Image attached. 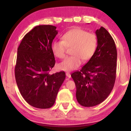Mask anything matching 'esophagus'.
Listing matches in <instances>:
<instances>
[{"label":"esophagus","instance_id":"esophagus-1","mask_svg":"<svg viewBox=\"0 0 131 131\" xmlns=\"http://www.w3.org/2000/svg\"><path fill=\"white\" fill-rule=\"evenodd\" d=\"M66 76H67L68 77H69V78H70V77H71V74H70V73L66 72Z\"/></svg>","mask_w":131,"mask_h":131}]
</instances>
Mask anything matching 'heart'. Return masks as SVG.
<instances>
[{"label": "heart", "instance_id": "heart-1", "mask_svg": "<svg viewBox=\"0 0 131 131\" xmlns=\"http://www.w3.org/2000/svg\"><path fill=\"white\" fill-rule=\"evenodd\" d=\"M61 41H54L51 44V51L55 57L63 58L66 56L67 48H70L72 55L68 57L58 64V68L62 71L76 69L81 65L82 59L88 61L96 52L97 46L96 35L80 28L68 31L61 37Z\"/></svg>", "mask_w": 131, "mask_h": 131}]
</instances>
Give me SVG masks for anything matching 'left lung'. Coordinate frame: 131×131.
<instances>
[{"label": "left lung", "instance_id": "obj_1", "mask_svg": "<svg viewBox=\"0 0 131 131\" xmlns=\"http://www.w3.org/2000/svg\"><path fill=\"white\" fill-rule=\"evenodd\" d=\"M95 34L97 46L95 54L80 71L71 74L76 84L77 102L84 107L96 106L105 101L116 80L117 54L114 40L102 26Z\"/></svg>", "mask_w": 131, "mask_h": 131}]
</instances>
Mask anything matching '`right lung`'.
Wrapping results in <instances>:
<instances>
[{
	"label": "right lung",
	"instance_id": "right-lung-1",
	"mask_svg": "<svg viewBox=\"0 0 131 131\" xmlns=\"http://www.w3.org/2000/svg\"><path fill=\"white\" fill-rule=\"evenodd\" d=\"M57 27L39 25L26 34L17 50L15 77L22 96L28 104L39 108L54 105L66 77L64 72H49L55 63L51 44L58 34Z\"/></svg>",
	"mask_w": 131,
	"mask_h": 131
}]
</instances>
